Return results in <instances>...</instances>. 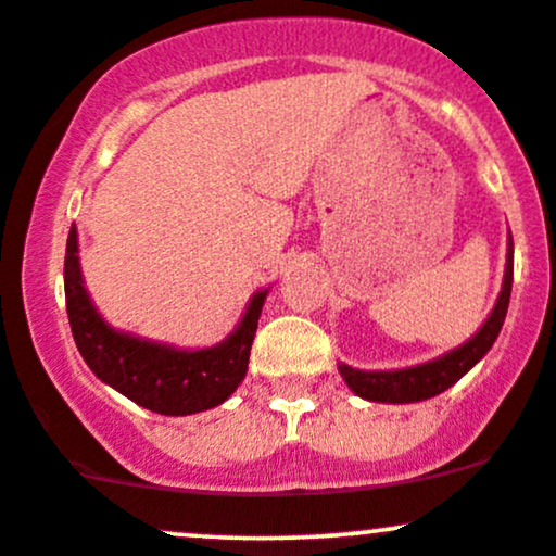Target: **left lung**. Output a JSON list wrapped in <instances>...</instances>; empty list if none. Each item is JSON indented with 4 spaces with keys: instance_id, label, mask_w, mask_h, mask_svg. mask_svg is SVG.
I'll use <instances>...</instances> for the list:
<instances>
[{
    "instance_id": "8db88e82",
    "label": "left lung",
    "mask_w": 556,
    "mask_h": 556,
    "mask_svg": "<svg viewBox=\"0 0 556 556\" xmlns=\"http://www.w3.org/2000/svg\"><path fill=\"white\" fill-rule=\"evenodd\" d=\"M509 292H513V235H507V264H504L500 298H496L486 321L470 340L457 344L439 358L418 363V366L392 368V371H361V368L340 363L337 368H340L344 384L363 400L387 402V405H407V402L437 397L444 389L457 384L496 342L504 316H507Z\"/></svg>"
}]
</instances>
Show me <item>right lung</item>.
<instances>
[{
    "mask_svg": "<svg viewBox=\"0 0 556 556\" xmlns=\"http://www.w3.org/2000/svg\"><path fill=\"white\" fill-rule=\"evenodd\" d=\"M269 287L253 292L242 318L212 348H175L114 329L96 311L78 256V227L73 225L65 253V300L70 329L83 361L104 384L162 416H193L222 405L248 374L251 344Z\"/></svg>",
    "mask_w": 556,
    "mask_h": 556,
    "instance_id": "obj_1",
    "label": "right lung"
}]
</instances>
